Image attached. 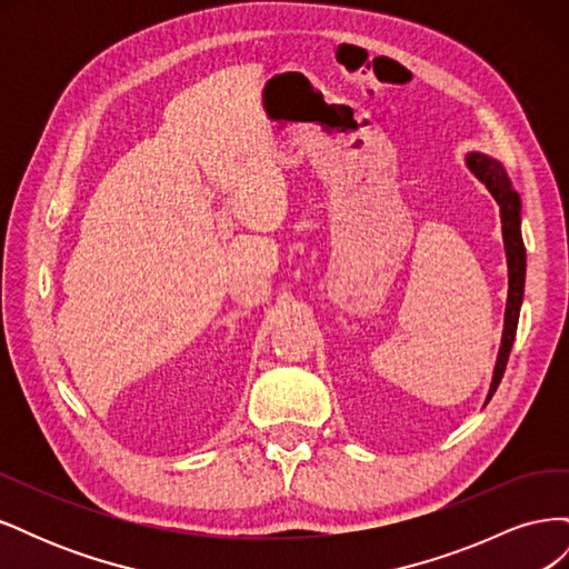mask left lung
<instances>
[{
  "label": "left lung",
  "mask_w": 569,
  "mask_h": 569,
  "mask_svg": "<svg viewBox=\"0 0 569 569\" xmlns=\"http://www.w3.org/2000/svg\"><path fill=\"white\" fill-rule=\"evenodd\" d=\"M468 166L472 173L487 184L493 199L501 206V220H503V242H506V256H508V306H506V327H503V341H501V351H498L496 360V370H493V382L489 399L493 391L498 389L503 380V372L510 358V349L515 341V332H518V318H520V306H522V295H525V270H527V256H525V244H522V232H520V197L515 189L510 187V180L506 176V170L501 163H496L493 159L481 157V153H470Z\"/></svg>",
  "instance_id": "left-lung-1"
}]
</instances>
